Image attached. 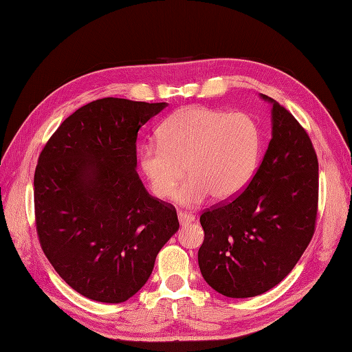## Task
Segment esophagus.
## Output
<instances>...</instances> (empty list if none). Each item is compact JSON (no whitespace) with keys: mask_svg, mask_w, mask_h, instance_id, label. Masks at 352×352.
<instances>
[{"mask_svg":"<svg viewBox=\"0 0 352 352\" xmlns=\"http://www.w3.org/2000/svg\"><path fill=\"white\" fill-rule=\"evenodd\" d=\"M177 219H179V223L180 225H189V223L195 221V216L190 214V212H186V211H179L177 212Z\"/></svg>","mask_w":352,"mask_h":352,"instance_id":"obj_1","label":"esophagus"}]
</instances>
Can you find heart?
<instances>
[{"mask_svg":"<svg viewBox=\"0 0 352 352\" xmlns=\"http://www.w3.org/2000/svg\"><path fill=\"white\" fill-rule=\"evenodd\" d=\"M160 144L140 148L138 162L155 197L176 192L182 206H198L210 194L232 198L247 186L258 163L261 132L252 117L208 107H186L160 124Z\"/></svg>","mask_w":352,"mask_h":352,"instance_id":"obj_1","label":"heart"}]
</instances>
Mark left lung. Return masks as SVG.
Instances as JSON below:
<instances>
[{"mask_svg":"<svg viewBox=\"0 0 352 352\" xmlns=\"http://www.w3.org/2000/svg\"><path fill=\"white\" fill-rule=\"evenodd\" d=\"M272 104V140L250 185L202 212L198 264L204 280L229 298L257 296L280 283L310 243L317 217L318 162L304 127Z\"/></svg>","mask_w":352,"mask_h":352,"instance_id":"obj_1","label":"left lung"}]
</instances>
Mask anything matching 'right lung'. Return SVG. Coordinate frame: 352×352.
<instances>
[{"instance_id":"1","label":"right lung","mask_w":352,"mask_h":352,"mask_svg":"<svg viewBox=\"0 0 352 352\" xmlns=\"http://www.w3.org/2000/svg\"><path fill=\"white\" fill-rule=\"evenodd\" d=\"M166 107L92 101L58 126L38 158L41 248L60 278L89 300H129L179 229L176 208L148 194L136 173L138 131Z\"/></svg>"}]
</instances>
